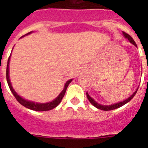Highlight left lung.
<instances>
[{
  "label": "left lung",
  "mask_w": 148,
  "mask_h": 148,
  "mask_svg": "<svg viewBox=\"0 0 148 148\" xmlns=\"http://www.w3.org/2000/svg\"><path fill=\"white\" fill-rule=\"evenodd\" d=\"M123 34H124V38H127V39H128V40L131 43V44H133L134 46H136V47H137V45H136V43L134 42V40H133V38H131V36L129 35L128 34L125 33V32H123ZM138 90V88L137 89V90H136V91H134V94H132V95H131V96H130V97H129L127 99H126V100H124V101H121V102H119V103H114V104H111V105H102V104H100V103H97V102H96V101H95V100L92 98V97H90V96H89V95L88 94V92L86 93V94H87V97H88V101H90V103H92L93 105L95 106V108H98V109H100V110H114V109H117V108H121V106L124 105L125 103H128L129 101H131V99L134 97V95H136V93H137Z\"/></svg>",
  "instance_id": "obj_1"
}]
</instances>
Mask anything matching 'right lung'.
I'll return each mask as SVG.
<instances>
[{"label": "right lung", "mask_w": 148, "mask_h": 148, "mask_svg": "<svg viewBox=\"0 0 148 148\" xmlns=\"http://www.w3.org/2000/svg\"><path fill=\"white\" fill-rule=\"evenodd\" d=\"M31 33H32V31L29 32L25 35H27V34H30ZM24 35V36H25ZM22 36V37H24ZM10 55L8 58V64H7V71H6V77H7V81H8V86H9V88H10V91L12 92V94L14 95V96L15 97V98L17 99V101L19 102L21 105H23L25 108H28V109H31V110H36V111H46V110H50L53 109L54 108H56L57 106L60 103V101L62 100V98L64 97L65 95V92H66V90H67V87L69 85V84L72 81V79L67 81L66 82L64 85V90L61 91L60 95H58V97H56L53 101H51V102H48V103H35V102H33V101H29L27 100H25V99L22 98L21 96L17 95V93L15 92V90L13 89L12 85H11V83H10V77H9V63H10Z\"/></svg>", "instance_id": "obj_1"}]
</instances>
